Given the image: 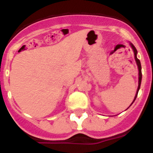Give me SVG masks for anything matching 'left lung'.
Wrapping results in <instances>:
<instances>
[{
  "label": "left lung",
  "instance_id": "1",
  "mask_svg": "<svg viewBox=\"0 0 153 153\" xmlns=\"http://www.w3.org/2000/svg\"><path fill=\"white\" fill-rule=\"evenodd\" d=\"M130 46H131V47H132V51H133V52H134L135 60H136V64H137L138 69H139V86H138L137 91H136L134 100H133V101H132V104L133 103V102L135 101V100L136 99V97H137V95H138V92H139V90H140V85H141V81H142V70H141V69H142V67H141V63H140V60H139V59L137 58V56H136V55H137V50L136 49V47H134V45H133L132 44H131V43H130ZM132 104H131V105H132Z\"/></svg>",
  "mask_w": 153,
  "mask_h": 153
}]
</instances>
